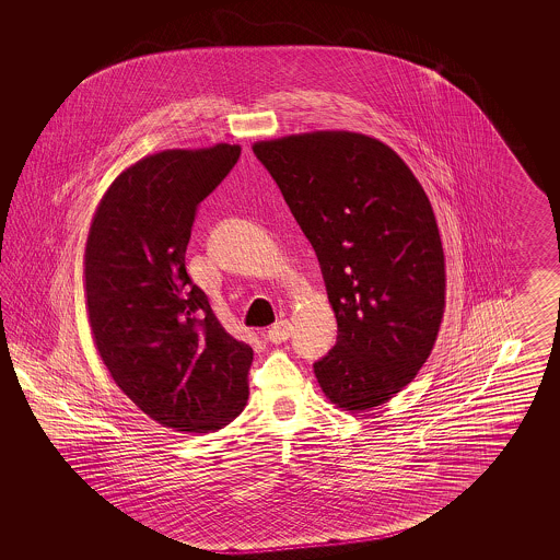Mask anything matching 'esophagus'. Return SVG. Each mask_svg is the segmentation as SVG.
Here are the masks:
<instances>
[{
  "label": "esophagus",
  "instance_id": "esophagus-1",
  "mask_svg": "<svg viewBox=\"0 0 560 560\" xmlns=\"http://www.w3.org/2000/svg\"><path fill=\"white\" fill-rule=\"evenodd\" d=\"M291 335V324L288 320H281V323L272 324L271 328L267 330V339L279 345V342H285Z\"/></svg>",
  "mask_w": 560,
  "mask_h": 560
}]
</instances>
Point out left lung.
I'll use <instances>...</instances> for the list:
<instances>
[{
    "label": "left lung",
    "instance_id": "left-lung-1",
    "mask_svg": "<svg viewBox=\"0 0 560 560\" xmlns=\"http://www.w3.org/2000/svg\"><path fill=\"white\" fill-rule=\"evenodd\" d=\"M318 256L337 345L314 363L345 410L390 400L423 368L440 332L445 269L423 187L382 141L347 131L253 145Z\"/></svg>",
    "mask_w": 560,
    "mask_h": 560
}]
</instances>
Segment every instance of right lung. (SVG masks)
Wrapping results in <instances>:
<instances>
[{
	"label": "right lung",
	"mask_w": 560,
	"mask_h": 560,
	"mask_svg": "<svg viewBox=\"0 0 560 560\" xmlns=\"http://www.w3.org/2000/svg\"><path fill=\"white\" fill-rule=\"evenodd\" d=\"M237 158L220 143L139 160L102 197L85 244L102 361L137 407L176 431H218L248 400L253 347L221 326L185 267L199 203Z\"/></svg>",
	"instance_id": "add662e5"
}]
</instances>
